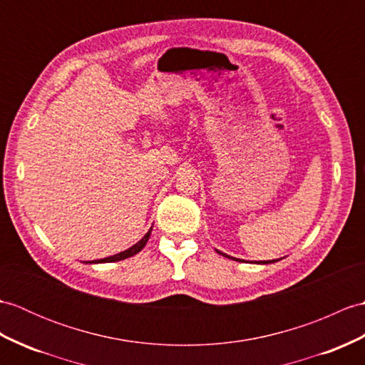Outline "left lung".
Returning <instances> with one entry per match:
<instances>
[{
  "label": "left lung",
  "instance_id": "obj_1",
  "mask_svg": "<svg viewBox=\"0 0 365 365\" xmlns=\"http://www.w3.org/2000/svg\"><path fill=\"white\" fill-rule=\"evenodd\" d=\"M219 255H222V257H225V258H232V259H235V261H244V259H240V258H233V257H230V255H225V253H222V252H219V250H216ZM275 261H278V259H269V261H258V264H270V262H275ZM257 262V261H255Z\"/></svg>",
  "mask_w": 365,
  "mask_h": 365
}]
</instances>
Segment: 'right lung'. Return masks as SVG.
<instances>
[{
  "mask_svg": "<svg viewBox=\"0 0 365 365\" xmlns=\"http://www.w3.org/2000/svg\"><path fill=\"white\" fill-rule=\"evenodd\" d=\"M150 232H152V227L149 228V232L144 235L137 244H133L132 247H129V249L124 250V252H120V253H116V255L107 257V258H103V259H93V261H87V262H88V264H98V262H115V261H121V259H125V258H130L133 255H137V253L141 252L144 245H146V242L149 241Z\"/></svg>",
  "mask_w": 365,
  "mask_h": 365,
  "instance_id": "1",
  "label": "right lung"
}]
</instances>
